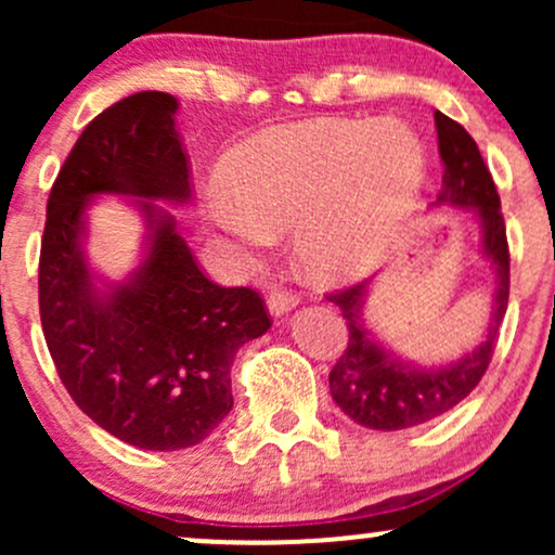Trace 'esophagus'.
Here are the masks:
<instances>
[{
	"mask_svg": "<svg viewBox=\"0 0 555 555\" xmlns=\"http://www.w3.org/2000/svg\"><path fill=\"white\" fill-rule=\"evenodd\" d=\"M297 302H299V297L289 289H273L269 295V310H271V315H276V318L289 313L292 308H297Z\"/></svg>",
	"mask_w": 555,
	"mask_h": 555,
	"instance_id": "esophagus-1",
	"label": "esophagus"
}]
</instances>
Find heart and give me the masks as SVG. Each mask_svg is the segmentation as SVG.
<instances>
[{
    "label": "heart",
    "instance_id": "heart-1",
    "mask_svg": "<svg viewBox=\"0 0 555 555\" xmlns=\"http://www.w3.org/2000/svg\"><path fill=\"white\" fill-rule=\"evenodd\" d=\"M425 180L423 140L397 119L323 122L260 132L227 156L224 193L206 214L253 256L271 227L289 224L292 250L318 279L373 269L415 208Z\"/></svg>",
    "mask_w": 555,
    "mask_h": 555
}]
</instances>
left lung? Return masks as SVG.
<instances>
[{"instance_id": "1", "label": "left lung", "mask_w": 555, "mask_h": 555, "mask_svg": "<svg viewBox=\"0 0 555 555\" xmlns=\"http://www.w3.org/2000/svg\"><path fill=\"white\" fill-rule=\"evenodd\" d=\"M438 154L443 162L441 193L436 206L473 208L482 232V253L495 269L493 313L480 347L443 367H415L401 362L373 339L362 318L367 282L344 286L326 295L347 318L349 341L328 375L331 397L358 425L373 430H401L423 425L454 410L486 375L499 331L508 308V242L501 197L482 162L480 149L467 130L436 112Z\"/></svg>"}]
</instances>
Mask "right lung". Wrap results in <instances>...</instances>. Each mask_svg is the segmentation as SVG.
Here are the masks:
<instances>
[{"label":"right lung","mask_w":555,"mask_h":555,"mask_svg":"<svg viewBox=\"0 0 555 555\" xmlns=\"http://www.w3.org/2000/svg\"><path fill=\"white\" fill-rule=\"evenodd\" d=\"M175 114V95L143 91L88 122L49 193L38 258L43 339L67 393L95 425L149 451L211 436L234 404V354L271 328L258 292L214 284L151 203L190 201ZM101 192L140 196L152 229L141 269L109 293L79 247L81 214Z\"/></svg>","instance_id":"1"}]
</instances>
